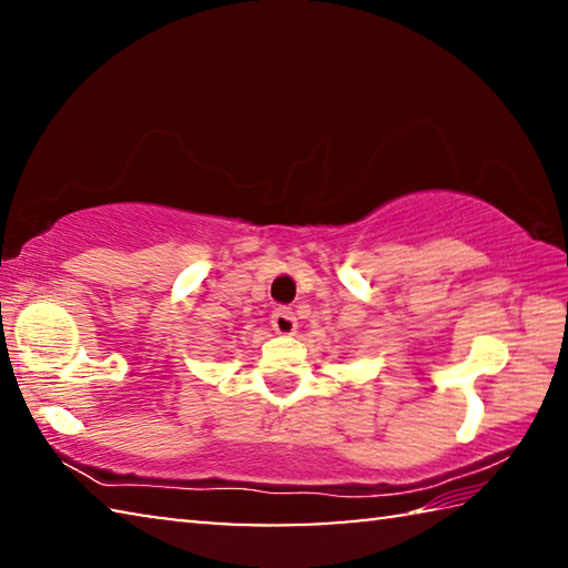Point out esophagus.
<instances>
[{"label": "esophagus", "mask_w": 568, "mask_h": 568, "mask_svg": "<svg viewBox=\"0 0 568 568\" xmlns=\"http://www.w3.org/2000/svg\"><path fill=\"white\" fill-rule=\"evenodd\" d=\"M271 325H273L275 333L293 335L295 328H297V321H295L291 307H277V311H273V315H271Z\"/></svg>", "instance_id": "esophagus-1"}]
</instances>
